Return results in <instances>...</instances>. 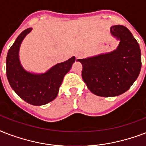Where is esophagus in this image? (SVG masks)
<instances>
[{
	"label": "esophagus",
	"instance_id": "34e87169",
	"mask_svg": "<svg viewBox=\"0 0 146 146\" xmlns=\"http://www.w3.org/2000/svg\"><path fill=\"white\" fill-rule=\"evenodd\" d=\"M80 57V54H76V57Z\"/></svg>",
	"mask_w": 146,
	"mask_h": 146
}]
</instances>
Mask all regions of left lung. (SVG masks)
<instances>
[{"instance_id": "left-lung-1", "label": "left lung", "mask_w": 146, "mask_h": 146, "mask_svg": "<svg viewBox=\"0 0 146 146\" xmlns=\"http://www.w3.org/2000/svg\"><path fill=\"white\" fill-rule=\"evenodd\" d=\"M111 33L120 41L117 50L78 60L82 64V80L88 89L102 97L117 96L127 91L138 77L142 66L139 45L130 31L115 25Z\"/></svg>"}]
</instances>
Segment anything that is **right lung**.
I'll return each instance as SVG.
<instances>
[{"label":"right lung","mask_w":146,"mask_h":146,"mask_svg":"<svg viewBox=\"0 0 146 146\" xmlns=\"http://www.w3.org/2000/svg\"><path fill=\"white\" fill-rule=\"evenodd\" d=\"M31 30V28L24 30L8 50L6 73L11 88L22 99L29 104L40 106L57 97L64 76L70 71L76 58L72 57L66 61L56 64L43 74L36 75L26 71L19 63V49L22 41Z\"/></svg>","instance_id":"obj_1"}]
</instances>
